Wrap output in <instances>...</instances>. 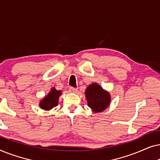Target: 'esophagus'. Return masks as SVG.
Returning a JSON list of instances; mask_svg holds the SVG:
<instances>
[{
    "label": "esophagus",
    "mask_w": 160,
    "mask_h": 160,
    "mask_svg": "<svg viewBox=\"0 0 160 160\" xmlns=\"http://www.w3.org/2000/svg\"><path fill=\"white\" fill-rule=\"evenodd\" d=\"M69 91L71 92L76 93V92L78 91V89H76V88H73V87H70V88H69Z\"/></svg>",
    "instance_id": "1"
}]
</instances>
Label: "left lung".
I'll return each mask as SVG.
<instances>
[{
  "label": "left lung",
  "instance_id": "1",
  "mask_svg": "<svg viewBox=\"0 0 160 160\" xmlns=\"http://www.w3.org/2000/svg\"><path fill=\"white\" fill-rule=\"evenodd\" d=\"M85 96L87 105L94 113L102 112L110 105V93L97 83H92L87 87Z\"/></svg>",
  "mask_w": 160,
  "mask_h": 160
}]
</instances>
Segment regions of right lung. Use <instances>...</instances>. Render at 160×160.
Returning <instances> with one entry per match:
<instances>
[{"mask_svg": "<svg viewBox=\"0 0 160 160\" xmlns=\"http://www.w3.org/2000/svg\"><path fill=\"white\" fill-rule=\"evenodd\" d=\"M61 95H62V91L57 90L54 87H52L49 92L42 100H41L39 106L43 110H51L58 105L59 98Z\"/></svg>", "mask_w": 160, "mask_h": 160, "instance_id": "add662e5", "label": "right lung"}]
</instances>
